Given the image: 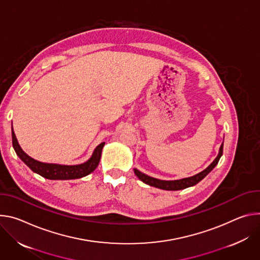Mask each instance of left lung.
Instances as JSON below:
<instances>
[{"label": "left lung", "mask_w": 260, "mask_h": 260, "mask_svg": "<svg viewBox=\"0 0 260 260\" xmlns=\"http://www.w3.org/2000/svg\"><path fill=\"white\" fill-rule=\"evenodd\" d=\"M222 154H223V143L220 147L219 154L216 157V159L205 170H203L201 172H199V174H197L193 177L182 179V180H176V181L158 180V179H155V178H152V177H149L145 174H142V172H140L136 168H134V174L136 175V177L140 181H142L143 183H146L150 186H153V187H156V188H159V189H163V190H171V191L182 190V189H186L188 187H192V186L196 185L197 183H199L203 179H205L210 174V172L215 168V166L218 164Z\"/></svg>", "instance_id": "left-lung-1"}]
</instances>
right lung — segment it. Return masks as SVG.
<instances>
[{"label":"right lung","mask_w":260,"mask_h":260,"mask_svg":"<svg viewBox=\"0 0 260 260\" xmlns=\"http://www.w3.org/2000/svg\"><path fill=\"white\" fill-rule=\"evenodd\" d=\"M104 145L105 142H101L94 150L92 157L82 164L61 165L52 163H43L31 158L22 151L12 128V146L16 155L34 172L48 180H74L90 175L91 172H93L96 169L100 162L101 153Z\"/></svg>","instance_id":"add662e5"}]
</instances>
